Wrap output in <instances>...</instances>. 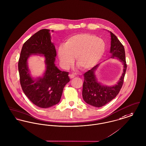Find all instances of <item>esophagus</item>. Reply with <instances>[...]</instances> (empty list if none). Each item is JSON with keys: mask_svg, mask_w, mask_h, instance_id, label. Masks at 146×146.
Segmentation results:
<instances>
[{"mask_svg": "<svg viewBox=\"0 0 146 146\" xmlns=\"http://www.w3.org/2000/svg\"><path fill=\"white\" fill-rule=\"evenodd\" d=\"M69 78H70V79H72V78L75 77V76L73 75V74H69Z\"/></svg>", "mask_w": 146, "mask_h": 146, "instance_id": "34e87169", "label": "esophagus"}]
</instances>
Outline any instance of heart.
Returning <instances> with one entry per match:
<instances>
[{
    "label": "heart",
    "instance_id": "1",
    "mask_svg": "<svg viewBox=\"0 0 146 146\" xmlns=\"http://www.w3.org/2000/svg\"><path fill=\"white\" fill-rule=\"evenodd\" d=\"M105 43L94 35L82 33L73 35L67 39L64 46L58 49L60 64L69 68L75 57L76 63L82 69L91 68L103 57Z\"/></svg>",
    "mask_w": 146,
    "mask_h": 146
}]
</instances>
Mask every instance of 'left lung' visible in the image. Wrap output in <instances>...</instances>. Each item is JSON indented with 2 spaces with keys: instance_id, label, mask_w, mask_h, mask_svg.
Here are the masks:
<instances>
[{
  "instance_id": "1",
  "label": "left lung",
  "mask_w": 146,
  "mask_h": 146,
  "mask_svg": "<svg viewBox=\"0 0 146 146\" xmlns=\"http://www.w3.org/2000/svg\"><path fill=\"white\" fill-rule=\"evenodd\" d=\"M109 32L111 35L110 53L111 54V57L110 58H116L122 62L123 67V73L116 84L111 86L102 85L96 77L95 73L100 63L84 74L83 99L88 104L96 108L102 107L109 103L119 94L123 83L127 69L124 47L115 35L111 31H109Z\"/></svg>"
}]
</instances>
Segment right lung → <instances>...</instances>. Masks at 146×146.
Segmentation results:
<instances>
[{
    "mask_svg": "<svg viewBox=\"0 0 146 146\" xmlns=\"http://www.w3.org/2000/svg\"><path fill=\"white\" fill-rule=\"evenodd\" d=\"M50 31L42 29L28 39L23 46L18 62L20 82L24 94L41 108H48L59 103L63 88L70 81L68 72L61 71L54 64L57 54ZM32 55L45 58L46 69L41 77L31 76L27 60Z\"/></svg>",
    "mask_w": 146,
    "mask_h": 146,
    "instance_id": "add662e5",
    "label": "right lung"
}]
</instances>
